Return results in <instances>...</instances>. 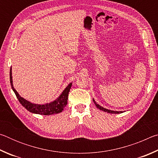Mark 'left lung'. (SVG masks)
I'll use <instances>...</instances> for the list:
<instances>
[{"instance_id":"obj_1","label":"left lung","mask_w":158,"mask_h":158,"mask_svg":"<svg viewBox=\"0 0 158 158\" xmlns=\"http://www.w3.org/2000/svg\"><path fill=\"white\" fill-rule=\"evenodd\" d=\"M93 102H94L95 106H97V107H98L99 109H100V110H102V111H104L107 112V113H110V114H119V113H123V111H115L109 110V109H105V108H103L102 106H100V105H98V104L96 103L95 101L94 100H93Z\"/></svg>"}]
</instances>
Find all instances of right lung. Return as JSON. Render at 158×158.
Returning a JSON list of instances; mask_svg holds the SVG:
<instances>
[{
    "label": "right lung",
    "instance_id": "obj_1",
    "mask_svg": "<svg viewBox=\"0 0 158 158\" xmlns=\"http://www.w3.org/2000/svg\"><path fill=\"white\" fill-rule=\"evenodd\" d=\"M10 80L13 91L15 92L18 100L21 103V105L27 109L28 111L31 112V113L41 115H52L58 114L62 112L63 109L65 108V106L68 104V94L69 90L71 89L72 83H70L66 87V89L63 90L62 94L59 96V98L57 100H56L52 102H50L49 104H45V105H36V104L31 103L30 102L25 100V99H23V98H21L17 92V90L14 89L12 84V68H10Z\"/></svg>",
    "mask_w": 158,
    "mask_h": 158
}]
</instances>
